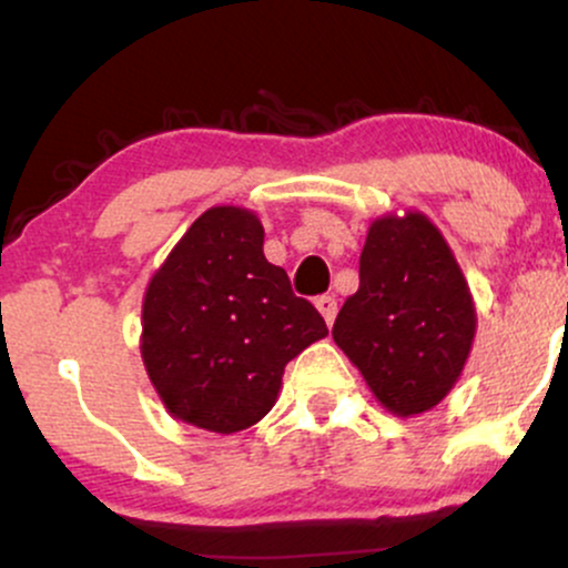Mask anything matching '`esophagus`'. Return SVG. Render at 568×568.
<instances>
[{"label":"esophagus","mask_w":568,"mask_h":568,"mask_svg":"<svg viewBox=\"0 0 568 568\" xmlns=\"http://www.w3.org/2000/svg\"><path fill=\"white\" fill-rule=\"evenodd\" d=\"M315 306H317V310H321V315L325 317V323L334 325V321H336V312H338L336 298H334V296H328V293H325V296H317V298H315Z\"/></svg>","instance_id":"obj_1"}]
</instances>
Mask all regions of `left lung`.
Masks as SVG:
<instances>
[{
  "label": "left lung",
  "instance_id": "obj_1",
  "mask_svg": "<svg viewBox=\"0 0 568 568\" xmlns=\"http://www.w3.org/2000/svg\"><path fill=\"white\" fill-rule=\"evenodd\" d=\"M467 280L422 213L382 216L361 253V288L344 302L334 342L384 408L414 416L459 379L475 338Z\"/></svg>",
  "mask_w": 568,
  "mask_h": 568
}]
</instances>
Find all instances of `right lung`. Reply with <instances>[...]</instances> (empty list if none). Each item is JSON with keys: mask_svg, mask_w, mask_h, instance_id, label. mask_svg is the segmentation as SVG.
<instances>
[{"mask_svg": "<svg viewBox=\"0 0 568 568\" xmlns=\"http://www.w3.org/2000/svg\"><path fill=\"white\" fill-rule=\"evenodd\" d=\"M141 357L175 419L240 433L275 406L283 371L328 336L321 312L264 258L253 211L219 205L189 226L149 280Z\"/></svg>", "mask_w": 568, "mask_h": 568, "instance_id": "obj_1", "label": "right lung"}]
</instances>
